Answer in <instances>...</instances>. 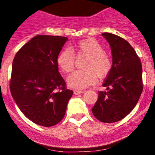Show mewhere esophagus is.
Listing matches in <instances>:
<instances>
[{"label": "esophagus", "mask_w": 155, "mask_h": 155, "mask_svg": "<svg viewBox=\"0 0 155 155\" xmlns=\"http://www.w3.org/2000/svg\"><path fill=\"white\" fill-rule=\"evenodd\" d=\"M84 92L82 90H74V95H79V94H81Z\"/></svg>", "instance_id": "34e87169"}]
</instances>
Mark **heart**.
Returning <instances> with one entry per match:
<instances>
[{
	"mask_svg": "<svg viewBox=\"0 0 155 155\" xmlns=\"http://www.w3.org/2000/svg\"><path fill=\"white\" fill-rule=\"evenodd\" d=\"M74 52L88 57V60L84 65L87 70L76 71L67 78V83L71 87H88L97 82V75L100 78H104L111 71V60L105 53L104 47L95 39L86 38L77 42L71 47V50L66 49L59 53L57 63L63 71L69 73L74 69Z\"/></svg>",
	"mask_w": 155,
	"mask_h": 155,
	"instance_id": "1",
	"label": "heart"
}]
</instances>
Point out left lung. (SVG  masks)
<instances>
[{
	"label": "left lung",
	"mask_w": 155,
	"mask_h": 155,
	"mask_svg": "<svg viewBox=\"0 0 155 155\" xmlns=\"http://www.w3.org/2000/svg\"><path fill=\"white\" fill-rule=\"evenodd\" d=\"M102 35L111 47L112 67L99 91L92 111L96 119L105 123L118 122L136 106L143 90L142 65L140 58L124 38L109 33Z\"/></svg>",
	"instance_id": "8db88e82"
}]
</instances>
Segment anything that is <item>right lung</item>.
I'll use <instances>...</instances> for the list:
<instances>
[{
	"mask_svg": "<svg viewBox=\"0 0 155 155\" xmlns=\"http://www.w3.org/2000/svg\"><path fill=\"white\" fill-rule=\"evenodd\" d=\"M67 37L38 35L12 63L10 91L20 111L34 123L51 127L63 120L72 90L58 71L57 58Z\"/></svg>",
	"mask_w": 155,
	"mask_h": 155,
	"instance_id": "obj_1",
	"label": "right lung"
}]
</instances>
